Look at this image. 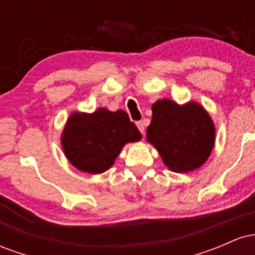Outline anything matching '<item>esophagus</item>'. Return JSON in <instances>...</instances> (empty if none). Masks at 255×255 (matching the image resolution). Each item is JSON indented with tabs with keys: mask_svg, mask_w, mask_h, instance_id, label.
<instances>
[{
	"mask_svg": "<svg viewBox=\"0 0 255 255\" xmlns=\"http://www.w3.org/2000/svg\"><path fill=\"white\" fill-rule=\"evenodd\" d=\"M136 127H137V129L140 130V133L141 134H144V131H145V126H144V122H137L136 124Z\"/></svg>",
	"mask_w": 255,
	"mask_h": 255,
	"instance_id": "1",
	"label": "esophagus"
}]
</instances>
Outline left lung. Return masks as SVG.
I'll use <instances>...</instances> for the list:
<instances>
[{"mask_svg": "<svg viewBox=\"0 0 255 255\" xmlns=\"http://www.w3.org/2000/svg\"><path fill=\"white\" fill-rule=\"evenodd\" d=\"M216 129L209 113L195 102L178 105L159 99L152 105V120L146 139L175 172L200 168L215 146Z\"/></svg>", "mask_w": 255, "mask_h": 255, "instance_id": "left-lung-1", "label": "left lung"}]
</instances>
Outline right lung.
I'll use <instances>...</instances> for the list:
<instances>
[{
	"instance_id": "add662e5",
	"label": "right lung",
	"mask_w": 255,
	"mask_h": 255,
	"mask_svg": "<svg viewBox=\"0 0 255 255\" xmlns=\"http://www.w3.org/2000/svg\"><path fill=\"white\" fill-rule=\"evenodd\" d=\"M141 139V133L124 110L99 108L92 114L73 113L61 135L67 159L78 170L102 174L115 163L127 142Z\"/></svg>"
}]
</instances>
